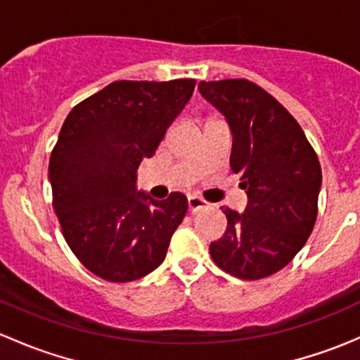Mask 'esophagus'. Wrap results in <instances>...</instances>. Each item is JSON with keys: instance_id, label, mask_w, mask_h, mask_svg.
I'll return each mask as SVG.
<instances>
[{"instance_id": "34e87169", "label": "esophagus", "mask_w": 360, "mask_h": 360, "mask_svg": "<svg viewBox=\"0 0 360 360\" xmlns=\"http://www.w3.org/2000/svg\"><path fill=\"white\" fill-rule=\"evenodd\" d=\"M207 207H209V203H207L200 197H190V198H188V209H190L191 214L198 212V210L207 209Z\"/></svg>"}]
</instances>
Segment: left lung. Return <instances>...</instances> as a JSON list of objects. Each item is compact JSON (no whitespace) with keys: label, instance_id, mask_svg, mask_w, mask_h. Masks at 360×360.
<instances>
[{"label":"left lung","instance_id":"8db88e82","mask_svg":"<svg viewBox=\"0 0 360 360\" xmlns=\"http://www.w3.org/2000/svg\"><path fill=\"white\" fill-rule=\"evenodd\" d=\"M226 118L230 165L240 174L248 207H221L228 226L210 244L214 263L242 281L277 274L307 244L317 219L322 170L300 123L266 90L248 79L198 83Z\"/></svg>","mask_w":360,"mask_h":360}]
</instances>
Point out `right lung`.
<instances>
[{"instance_id": "1", "label": "right lung", "mask_w": 360, "mask_h": 360, "mask_svg": "<svg viewBox=\"0 0 360 360\" xmlns=\"http://www.w3.org/2000/svg\"><path fill=\"white\" fill-rule=\"evenodd\" d=\"M195 83L115 82L72 108L60 129L49 165L53 210L75 256L104 281L151 274L186 216L179 191L158 202L137 190V169L153 157Z\"/></svg>"}]
</instances>
